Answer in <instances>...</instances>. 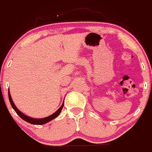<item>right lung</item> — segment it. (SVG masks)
Segmentation results:
<instances>
[{"instance_id": "obj_1", "label": "right lung", "mask_w": 152, "mask_h": 152, "mask_svg": "<svg viewBox=\"0 0 152 152\" xmlns=\"http://www.w3.org/2000/svg\"><path fill=\"white\" fill-rule=\"evenodd\" d=\"M8 99H9V101H10V103H11V107H12L13 109L14 110L15 112L17 113L18 115H19L21 118H22L24 121H26V122H28L29 123H31V124H34V125L45 124V123L50 122V121H51L52 120H53V119H55L56 118H57V117L60 115V113H61V110H62L63 105H64V101H63L62 105L60 107L59 109H58L57 111L55 112L53 114H52L51 115L46 117V118H31V117L26 115L24 114L22 112L20 111L18 109L17 107H16V105H15L14 101H13L12 98H11V94H10L9 89H8Z\"/></svg>"}]
</instances>
